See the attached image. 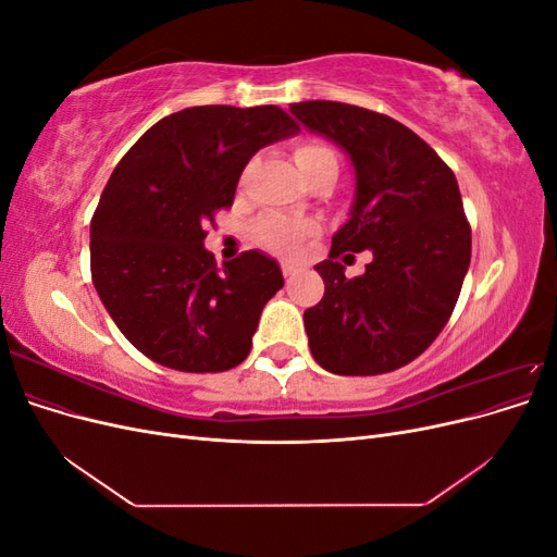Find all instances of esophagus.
Instances as JSON below:
<instances>
[{"label": "esophagus", "mask_w": 557, "mask_h": 557, "mask_svg": "<svg viewBox=\"0 0 557 557\" xmlns=\"http://www.w3.org/2000/svg\"><path fill=\"white\" fill-rule=\"evenodd\" d=\"M281 272H283L285 281H293L295 274L299 272V269H297V264H293V262H283V264H281Z\"/></svg>", "instance_id": "1"}]
</instances>
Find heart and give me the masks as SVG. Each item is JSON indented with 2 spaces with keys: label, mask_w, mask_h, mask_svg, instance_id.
<instances>
[{
  "label": "heart",
  "mask_w": 557,
  "mask_h": 557,
  "mask_svg": "<svg viewBox=\"0 0 557 557\" xmlns=\"http://www.w3.org/2000/svg\"><path fill=\"white\" fill-rule=\"evenodd\" d=\"M293 156H295V162L299 166L301 176H307L320 164L336 160L332 150L320 141L295 144ZM252 232H256L258 242L264 248L276 250V252H293L299 248L301 242H305V237L311 232V225L288 221V218H283V215H264L256 223V227H252Z\"/></svg>",
  "instance_id": "obj_1"
}]
</instances>
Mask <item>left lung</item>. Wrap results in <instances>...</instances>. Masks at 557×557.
<instances>
[{"mask_svg":"<svg viewBox=\"0 0 557 557\" xmlns=\"http://www.w3.org/2000/svg\"><path fill=\"white\" fill-rule=\"evenodd\" d=\"M356 170L348 223L315 264L325 295L305 311L309 348L332 374L374 376L409 364L455 309L471 260V227L458 181L434 150L395 117L342 102L290 104ZM369 247L366 274L346 280L335 258ZM348 258V256H346Z\"/></svg>","mask_w":557,"mask_h":557,"instance_id":"obj_1","label":"left lung"}]
</instances>
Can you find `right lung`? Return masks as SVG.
<instances>
[{
  "mask_svg": "<svg viewBox=\"0 0 557 557\" xmlns=\"http://www.w3.org/2000/svg\"><path fill=\"white\" fill-rule=\"evenodd\" d=\"M299 125L278 107H193L158 121L117 162L90 223L95 290L127 342L190 374L242 364L276 260L246 250L218 267L205 227L232 207L248 160Z\"/></svg>",
  "mask_w": 557,
  "mask_h": 557,
  "instance_id": "add662e5",
  "label": "right lung"
}]
</instances>
